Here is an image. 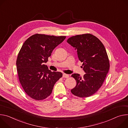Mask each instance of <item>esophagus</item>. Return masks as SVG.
<instances>
[{
    "instance_id": "obj_1",
    "label": "esophagus",
    "mask_w": 128,
    "mask_h": 128,
    "mask_svg": "<svg viewBox=\"0 0 128 128\" xmlns=\"http://www.w3.org/2000/svg\"><path fill=\"white\" fill-rule=\"evenodd\" d=\"M62 77H63L64 78H68V77H69V75H68V74H63Z\"/></svg>"
}]
</instances>
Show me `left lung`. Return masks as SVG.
I'll return each instance as SVG.
<instances>
[{
    "label": "left lung",
    "mask_w": 128,
    "mask_h": 128,
    "mask_svg": "<svg viewBox=\"0 0 128 128\" xmlns=\"http://www.w3.org/2000/svg\"><path fill=\"white\" fill-rule=\"evenodd\" d=\"M67 42L75 48L86 73L82 77L78 74L72 75L77 84L71 92L81 98L90 96L101 87L109 71L110 64L105 48L100 40L90 34L73 36Z\"/></svg>",
    "instance_id": "obj_1"
}]
</instances>
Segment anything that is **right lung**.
<instances>
[{
    "label": "right lung",
    "instance_id": "obj_1",
    "mask_svg": "<svg viewBox=\"0 0 128 128\" xmlns=\"http://www.w3.org/2000/svg\"><path fill=\"white\" fill-rule=\"evenodd\" d=\"M66 38L35 34L25 41L19 52L16 66L19 81L26 94L34 100L49 96L62 76L61 72H51L45 63Z\"/></svg>",
    "mask_w": 128,
    "mask_h": 128
}]
</instances>
